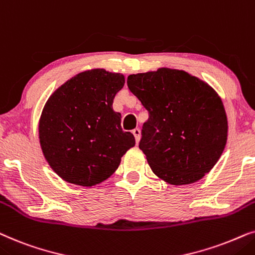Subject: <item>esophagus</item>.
<instances>
[{
  "instance_id": "esophagus-1",
  "label": "esophagus",
  "mask_w": 255,
  "mask_h": 255,
  "mask_svg": "<svg viewBox=\"0 0 255 255\" xmlns=\"http://www.w3.org/2000/svg\"><path fill=\"white\" fill-rule=\"evenodd\" d=\"M133 135L135 136V141H136V143H138V141H140L141 138L140 128H135V129H133Z\"/></svg>"
}]
</instances>
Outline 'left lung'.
<instances>
[{
    "label": "left lung",
    "mask_w": 255,
    "mask_h": 255,
    "mask_svg": "<svg viewBox=\"0 0 255 255\" xmlns=\"http://www.w3.org/2000/svg\"><path fill=\"white\" fill-rule=\"evenodd\" d=\"M130 92L148 111L138 147L169 184H191L215 167L227 140V118L211 86L185 71L130 74Z\"/></svg>",
    "instance_id": "1"
}]
</instances>
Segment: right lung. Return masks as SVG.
Segmentation results:
<instances>
[{
  "label": "right lung",
  "mask_w": 255,
  "mask_h": 255,
  "mask_svg": "<svg viewBox=\"0 0 255 255\" xmlns=\"http://www.w3.org/2000/svg\"><path fill=\"white\" fill-rule=\"evenodd\" d=\"M120 73L96 69L71 78L49 98L39 120V142L47 163L64 181L92 186L117 170L135 145L113 110L124 87Z\"/></svg>",
  "instance_id": "obj_1"
}]
</instances>
